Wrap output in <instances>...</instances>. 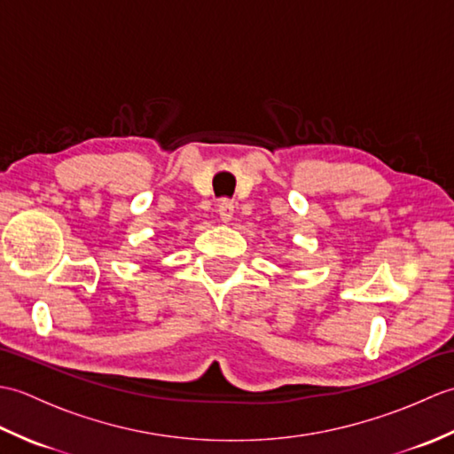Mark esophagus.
<instances>
[{"mask_svg":"<svg viewBox=\"0 0 454 454\" xmlns=\"http://www.w3.org/2000/svg\"><path fill=\"white\" fill-rule=\"evenodd\" d=\"M218 216H220L222 222H224V224H228V222L234 218V202L228 200V199L220 200V205H218Z\"/></svg>","mask_w":454,"mask_h":454,"instance_id":"obj_1","label":"esophagus"}]
</instances>
